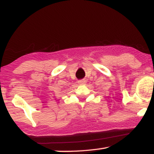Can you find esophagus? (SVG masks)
<instances>
[{"label":"esophagus","mask_w":154,"mask_h":154,"mask_svg":"<svg viewBox=\"0 0 154 154\" xmlns=\"http://www.w3.org/2000/svg\"><path fill=\"white\" fill-rule=\"evenodd\" d=\"M86 83V81L85 80H80V81H79V83L80 84V85H83V84H85Z\"/></svg>","instance_id":"1"}]
</instances>
